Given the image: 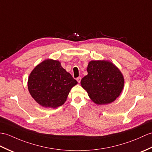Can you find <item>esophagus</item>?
Wrapping results in <instances>:
<instances>
[{
    "label": "esophagus",
    "mask_w": 152,
    "mask_h": 152,
    "mask_svg": "<svg viewBox=\"0 0 152 152\" xmlns=\"http://www.w3.org/2000/svg\"><path fill=\"white\" fill-rule=\"evenodd\" d=\"M81 79H82V78H81V77H77V78H76L77 82H78L79 83H80V82H81Z\"/></svg>",
    "instance_id": "1"
}]
</instances>
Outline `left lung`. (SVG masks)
I'll return each instance as SVG.
<instances>
[{
    "instance_id": "obj_1",
    "label": "left lung",
    "mask_w": 152,
    "mask_h": 152,
    "mask_svg": "<svg viewBox=\"0 0 152 152\" xmlns=\"http://www.w3.org/2000/svg\"><path fill=\"white\" fill-rule=\"evenodd\" d=\"M87 75L81 80V86L89 98L98 105L107 104L118 98L124 86L121 70L107 60H93L88 63Z\"/></svg>"
}]
</instances>
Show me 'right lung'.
<instances>
[{
    "instance_id": "add662e5",
    "label": "right lung",
    "mask_w": 152,
    "mask_h": 152,
    "mask_svg": "<svg viewBox=\"0 0 152 152\" xmlns=\"http://www.w3.org/2000/svg\"><path fill=\"white\" fill-rule=\"evenodd\" d=\"M77 83L59 61L47 59L30 74L28 89L37 104L44 107L55 109L65 103L70 89Z\"/></svg>"
}]
</instances>
